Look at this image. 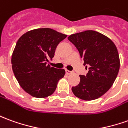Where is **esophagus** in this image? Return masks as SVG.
I'll return each mask as SVG.
<instances>
[{
	"instance_id": "34e87169",
	"label": "esophagus",
	"mask_w": 128,
	"mask_h": 128,
	"mask_svg": "<svg viewBox=\"0 0 128 128\" xmlns=\"http://www.w3.org/2000/svg\"><path fill=\"white\" fill-rule=\"evenodd\" d=\"M71 73H72V71H70V70H67V69H66V74L69 75V74H70Z\"/></svg>"
}]
</instances>
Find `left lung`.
<instances>
[{
  "label": "left lung",
  "mask_w": 128,
  "mask_h": 128,
  "mask_svg": "<svg viewBox=\"0 0 128 128\" xmlns=\"http://www.w3.org/2000/svg\"><path fill=\"white\" fill-rule=\"evenodd\" d=\"M68 39L78 50L84 65L89 66L86 75H80V83L72 87L73 94L84 100L100 98L110 89L118 73L116 46L108 36L94 30L73 34Z\"/></svg>",
  "instance_id": "left-lung-1"
}]
</instances>
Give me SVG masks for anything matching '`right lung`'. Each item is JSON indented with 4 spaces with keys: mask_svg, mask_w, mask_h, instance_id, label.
Segmentation results:
<instances>
[{
    "mask_svg": "<svg viewBox=\"0 0 128 128\" xmlns=\"http://www.w3.org/2000/svg\"><path fill=\"white\" fill-rule=\"evenodd\" d=\"M66 36L50 28H38L18 39L12 55V70L21 88L28 94L43 98L54 93L65 70L51 67L47 62Z\"/></svg>",
    "mask_w": 128,
    "mask_h": 128,
    "instance_id": "1",
    "label": "right lung"
}]
</instances>
